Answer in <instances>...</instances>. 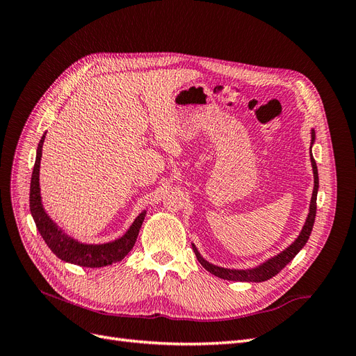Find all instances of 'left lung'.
<instances>
[{"label":"left lung","mask_w":356,"mask_h":356,"mask_svg":"<svg viewBox=\"0 0 356 356\" xmlns=\"http://www.w3.org/2000/svg\"><path fill=\"white\" fill-rule=\"evenodd\" d=\"M314 139H315V132H312V141H314ZM312 166H314L315 187H314V195H312V200H310V211H309V215H307V220H306L303 230H301L300 236L296 239V242L293 245H289L284 252L277 254L275 258H272V260H268L267 263L261 264L260 267L251 268V270H230V268H222V267L213 266L208 261H204L203 258L200 257V254L197 252L196 246H193V250H195V254L197 257V261L212 275L218 276L221 279H227V281L263 282V281H267V279H270V277H273L275 275L281 272L282 268L298 254L301 248L306 245L309 236L312 233V229H314V222H315V217H316V195H318V187H319L318 168H316V161H315L314 157H312Z\"/></svg>","instance_id":"1"}]
</instances>
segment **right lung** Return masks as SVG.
Here are the masks:
<instances>
[{
	"instance_id": "obj_1",
	"label": "right lung",
	"mask_w": 356,
	"mask_h": 356,
	"mask_svg": "<svg viewBox=\"0 0 356 356\" xmlns=\"http://www.w3.org/2000/svg\"><path fill=\"white\" fill-rule=\"evenodd\" d=\"M44 143V135L40 139V144L37 148V159L34 170H32L31 177V191H29V208L31 213L34 217L37 229L44 239L47 246L53 251L58 258L63 261H68L83 267H104L108 264H114L117 261L123 260L127 252L132 250L139 229H141L145 212H143L139 217L134 221L131 229L126 232L123 238L117 239L110 243L104 245H84L80 242H75L74 239L68 238L63 234L53 222L47 213L41 207V197H40V182H38V172H40V159H41V147Z\"/></svg>"
}]
</instances>
